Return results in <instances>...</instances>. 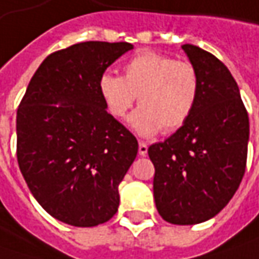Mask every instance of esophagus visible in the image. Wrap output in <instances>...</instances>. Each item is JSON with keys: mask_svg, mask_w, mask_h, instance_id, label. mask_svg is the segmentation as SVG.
Instances as JSON below:
<instances>
[{"mask_svg": "<svg viewBox=\"0 0 259 259\" xmlns=\"http://www.w3.org/2000/svg\"><path fill=\"white\" fill-rule=\"evenodd\" d=\"M147 151H148V145L145 144L144 141H140V144H138V154L144 157L147 154Z\"/></svg>", "mask_w": 259, "mask_h": 259, "instance_id": "obj_1", "label": "esophagus"}]
</instances>
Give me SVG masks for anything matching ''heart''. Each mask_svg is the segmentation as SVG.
Returning <instances> with one entry per match:
<instances>
[{
	"instance_id": "b5f03b06",
	"label": "heart",
	"mask_w": 259,
	"mask_h": 259,
	"mask_svg": "<svg viewBox=\"0 0 259 259\" xmlns=\"http://www.w3.org/2000/svg\"><path fill=\"white\" fill-rule=\"evenodd\" d=\"M109 114L122 119L137 101L130 122L140 135L170 134L192 118L200 96V76L187 60L158 52H143L124 66V77L105 72L98 82Z\"/></svg>"
}]
</instances>
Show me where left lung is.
Wrapping results in <instances>:
<instances>
[{"instance_id": "left-lung-1", "label": "left lung", "mask_w": 259, "mask_h": 259, "mask_svg": "<svg viewBox=\"0 0 259 259\" xmlns=\"http://www.w3.org/2000/svg\"><path fill=\"white\" fill-rule=\"evenodd\" d=\"M200 76V96L192 118L163 143L148 147L155 168V206L174 225L213 218L244 177L249 118L228 67L212 53L182 46Z\"/></svg>"}]
</instances>
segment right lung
Here are the masks:
<instances>
[{
	"label": "right lung",
	"mask_w": 259,
	"mask_h": 259,
	"mask_svg": "<svg viewBox=\"0 0 259 259\" xmlns=\"http://www.w3.org/2000/svg\"><path fill=\"white\" fill-rule=\"evenodd\" d=\"M133 45L83 41L49 55L17 109V160L35 200L72 226L108 222L138 141L106 112L98 82Z\"/></svg>",
	"instance_id": "1"
}]
</instances>
